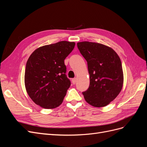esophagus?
<instances>
[{
  "label": "esophagus",
  "mask_w": 147,
  "mask_h": 147,
  "mask_svg": "<svg viewBox=\"0 0 147 147\" xmlns=\"http://www.w3.org/2000/svg\"><path fill=\"white\" fill-rule=\"evenodd\" d=\"M72 83L74 84H75V83H76V82H77V79L76 78H74V79H72Z\"/></svg>",
  "instance_id": "1"
}]
</instances>
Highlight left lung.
Returning a JSON list of instances; mask_svg holds the SVG:
<instances>
[{
    "label": "left lung",
    "mask_w": 147,
    "mask_h": 147,
    "mask_svg": "<svg viewBox=\"0 0 147 147\" xmlns=\"http://www.w3.org/2000/svg\"><path fill=\"white\" fill-rule=\"evenodd\" d=\"M80 52L88 63L90 84L83 92L84 98L95 107L109 105L121 92L123 72L121 59L112 48L103 44L82 42L77 43Z\"/></svg>",
    "instance_id": "1"
}]
</instances>
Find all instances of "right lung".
I'll list each match as a JSON object with an SVG mask.
<instances>
[{
	"mask_svg": "<svg viewBox=\"0 0 147 147\" xmlns=\"http://www.w3.org/2000/svg\"><path fill=\"white\" fill-rule=\"evenodd\" d=\"M75 45V42L61 41L39 47L30 55L26 63L24 84L35 104L52 109L63 103L70 86L64 59Z\"/></svg>",
	"mask_w": 147,
	"mask_h": 147,
	"instance_id": "right-lung-1",
	"label": "right lung"
}]
</instances>
